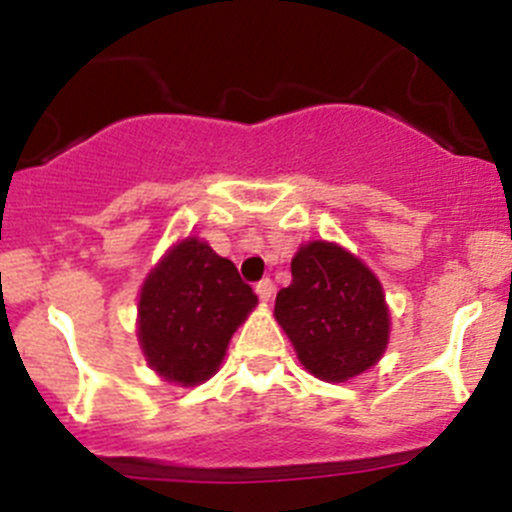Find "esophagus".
I'll list each match as a JSON object with an SVG mask.
<instances>
[{"mask_svg":"<svg viewBox=\"0 0 512 512\" xmlns=\"http://www.w3.org/2000/svg\"><path fill=\"white\" fill-rule=\"evenodd\" d=\"M256 296L261 298L263 303L271 301V296H273V283H271V278H263V281L256 283Z\"/></svg>","mask_w":512,"mask_h":512,"instance_id":"obj_1","label":"esophagus"}]
</instances>
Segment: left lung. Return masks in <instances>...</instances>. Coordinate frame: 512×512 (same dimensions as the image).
<instances>
[{
    "mask_svg": "<svg viewBox=\"0 0 512 512\" xmlns=\"http://www.w3.org/2000/svg\"><path fill=\"white\" fill-rule=\"evenodd\" d=\"M291 276L273 316L301 366L326 383H346L376 366L391 338L376 273L333 241H308L291 258Z\"/></svg>",
    "mask_w": 512,
    "mask_h": 512,
    "instance_id": "obj_1",
    "label": "left lung"
}]
</instances>
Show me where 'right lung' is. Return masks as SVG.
<instances>
[{
    "label": "right lung",
    "mask_w": 512,
    "mask_h": 512,
    "mask_svg": "<svg viewBox=\"0 0 512 512\" xmlns=\"http://www.w3.org/2000/svg\"><path fill=\"white\" fill-rule=\"evenodd\" d=\"M256 303V293L229 258L199 236H186L141 283L136 308L141 353L164 381L201 386L221 368L231 336Z\"/></svg>",
    "instance_id": "add662e5"
}]
</instances>
